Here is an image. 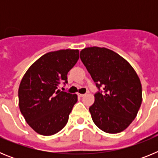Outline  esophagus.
I'll list each match as a JSON object with an SVG mask.
<instances>
[{"label": "esophagus", "mask_w": 158, "mask_h": 158, "mask_svg": "<svg viewBox=\"0 0 158 158\" xmlns=\"http://www.w3.org/2000/svg\"><path fill=\"white\" fill-rule=\"evenodd\" d=\"M78 96H80V97H84V96H85V94H80V93H78Z\"/></svg>", "instance_id": "obj_1"}]
</instances>
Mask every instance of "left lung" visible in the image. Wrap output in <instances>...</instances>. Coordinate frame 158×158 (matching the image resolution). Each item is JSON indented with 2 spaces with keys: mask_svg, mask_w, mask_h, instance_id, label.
Masks as SVG:
<instances>
[{
  "mask_svg": "<svg viewBox=\"0 0 158 158\" xmlns=\"http://www.w3.org/2000/svg\"><path fill=\"white\" fill-rule=\"evenodd\" d=\"M80 58L99 90L89 107L94 123L106 133L124 131L135 118L142 104L139 76L127 61L104 47L83 49Z\"/></svg>",
  "mask_w": 158,
  "mask_h": 158,
  "instance_id": "1",
  "label": "left lung"
}]
</instances>
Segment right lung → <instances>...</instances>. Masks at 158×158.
<instances>
[{
	"label": "right lung",
	"instance_id": "1",
	"mask_svg": "<svg viewBox=\"0 0 158 158\" xmlns=\"http://www.w3.org/2000/svg\"><path fill=\"white\" fill-rule=\"evenodd\" d=\"M79 59L78 50L49 52L32 64L18 91L19 107L29 126L42 135H53L66 125L77 96L58 89Z\"/></svg>",
	"mask_w": 158,
	"mask_h": 158
}]
</instances>
